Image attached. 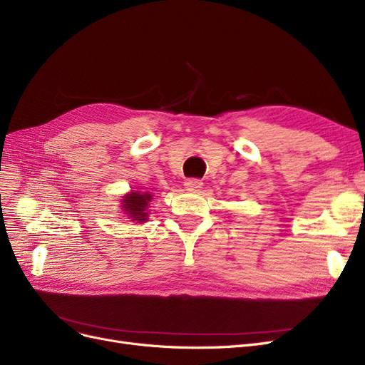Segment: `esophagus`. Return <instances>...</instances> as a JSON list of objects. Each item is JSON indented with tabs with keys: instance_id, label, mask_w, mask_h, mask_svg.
I'll list each match as a JSON object with an SVG mask.
<instances>
[{
	"instance_id": "34e87169",
	"label": "esophagus",
	"mask_w": 365,
	"mask_h": 365,
	"mask_svg": "<svg viewBox=\"0 0 365 365\" xmlns=\"http://www.w3.org/2000/svg\"><path fill=\"white\" fill-rule=\"evenodd\" d=\"M185 187L187 191H198L200 187H202V182L200 179H189L185 182Z\"/></svg>"
}]
</instances>
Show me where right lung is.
Instances as JSON below:
<instances>
[{"label":"right lung","instance_id":"add662e5","mask_svg":"<svg viewBox=\"0 0 365 365\" xmlns=\"http://www.w3.org/2000/svg\"><path fill=\"white\" fill-rule=\"evenodd\" d=\"M153 195L150 192H141V191H131L120 200L122 212L128 216L133 222L137 224H143L148 220L149 216V202L152 201Z\"/></svg>","mask_w":365,"mask_h":365}]
</instances>
